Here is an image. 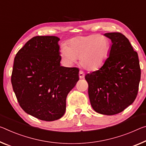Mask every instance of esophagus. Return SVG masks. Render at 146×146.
<instances>
[{"mask_svg":"<svg viewBox=\"0 0 146 146\" xmlns=\"http://www.w3.org/2000/svg\"><path fill=\"white\" fill-rule=\"evenodd\" d=\"M84 76H85L84 73L82 71H79V78H83L84 77Z\"/></svg>","mask_w":146,"mask_h":146,"instance_id":"1","label":"esophagus"}]
</instances>
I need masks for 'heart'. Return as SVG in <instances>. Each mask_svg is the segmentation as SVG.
Instances as JSON below:
<instances>
[{
  "label": "heart",
  "mask_w": 146,
  "mask_h": 146,
  "mask_svg": "<svg viewBox=\"0 0 146 146\" xmlns=\"http://www.w3.org/2000/svg\"><path fill=\"white\" fill-rule=\"evenodd\" d=\"M111 45L106 36L92 34L71 38L60 48V55L68 65H72L78 58L83 68L95 71L101 68L109 57Z\"/></svg>",
  "instance_id": "b5f03b06"
}]
</instances>
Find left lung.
<instances>
[{
    "label": "left lung",
    "instance_id": "left-lung-1",
    "mask_svg": "<svg viewBox=\"0 0 146 146\" xmlns=\"http://www.w3.org/2000/svg\"><path fill=\"white\" fill-rule=\"evenodd\" d=\"M112 41L109 57L98 70L88 73V96L93 109L112 115L123 111L137 96L141 71L137 52L125 36L106 33Z\"/></svg>",
    "mask_w": 146,
    "mask_h": 146
}]
</instances>
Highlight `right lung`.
I'll return each instance as SVG.
<instances>
[{
  "mask_svg": "<svg viewBox=\"0 0 146 146\" xmlns=\"http://www.w3.org/2000/svg\"><path fill=\"white\" fill-rule=\"evenodd\" d=\"M59 41L56 36L33 37L14 58L11 81L19 105L43 121L63 116L67 96L79 79L78 68L60 66Z\"/></svg>",
  "mask_w": 146,
  "mask_h": 146,
  "instance_id": "obj_1",
  "label": "right lung"
}]
</instances>
